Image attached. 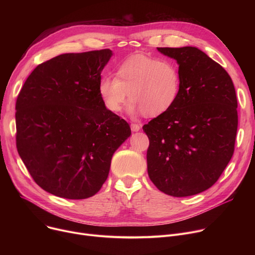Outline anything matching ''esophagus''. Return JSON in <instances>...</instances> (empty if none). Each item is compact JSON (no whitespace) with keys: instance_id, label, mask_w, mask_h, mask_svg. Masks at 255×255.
Returning a JSON list of instances; mask_svg holds the SVG:
<instances>
[{"instance_id":"34e87169","label":"esophagus","mask_w":255,"mask_h":255,"mask_svg":"<svg viewBox=\"0 0 255 255\" xmlns=\"http://www.w3.org/2000/svg\"><path fill=\"white\" fill-rule=\"evenodd\" d=\"M130 127H131V130H132L133 132H137V131L140 130V125L135 124V123H132Z\"/></svg>"}]
</instances>
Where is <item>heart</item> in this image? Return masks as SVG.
<instances>
[{"label": "heart", "mask_w": 255, "mask_h": 255, "mask_svg": "<svg viewBox=\"0 0 255 255\" xmlns=\"http://www.w3.org/2000/svg\"><path fill=\"white\" fill-rule=\"evenodd\" d=\"M116 75H104L98 84L104 106L112 113L122 110L129 97L130 115L158 117L168 112L179 98L181 75L170 60L133 55L117 67Z\"/></svg>", "instance_id": "obj_1"}]
</instances>
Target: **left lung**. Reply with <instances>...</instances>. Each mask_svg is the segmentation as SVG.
Masks as SVG:
<instances>
[{
	"instance_id": "obj_1",
	"label": "left lung",
	"mask_w": 255,
	"mask_h": 255,
	"mask_svg": "<svg viewBox=\"0 0 255 255\" xmlns=\"http://www.w3.org/2000/svg\"><path fill=\"white\" fill-rule=\"evenodd\" d=\"M157 49L177 61L181 90L168 112L142 127L150 140L148 175L165 194L190 196L215 184L233 157L236 90L223 67L200 49Z\"/></svg>"
}]
</instances>
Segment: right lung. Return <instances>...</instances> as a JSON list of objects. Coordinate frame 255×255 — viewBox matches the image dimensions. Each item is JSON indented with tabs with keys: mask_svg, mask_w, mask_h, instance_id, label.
I'll return each instance as SVG.
<instances>
[{
	"mask_svg": "<svg viewBox=\"0 0 255 255\" xmlns=\"http://www.w3.org/2000/svg\"><path fill=\"white\" fill-rule=\"evenodd\" d=\"M111 49L64 53L38 65L16 100V148L37 185L84 199L109 177L112 157L131 134L99 95Z\"/></svg>",
	"mask_w": 255,
	"mask_h": 255,
	"instance_id": "1",
	"label": "right lung"
}]
</instances>
